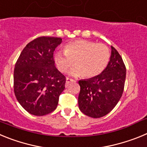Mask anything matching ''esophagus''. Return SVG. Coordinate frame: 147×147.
I'll list each match as a JSON object with an SVG mask.
<instances>
[{
  "label": "esophagus",
  "instance_id": "obj_1",
  "mask_svg": "<svg viewBox=\"0 0 147 147\" xmlns=\"http://www.w3.org/2000/svg\"><path fill=\"white\" fill-rule=\"evenodd\" d=\"M74 82V80H72V79H71V78H68V77H67V78H66V83H65V86H66V87H67V86H68V85H69V84H70V83H71V82Z\"/></svg>",
  "mask_w": 147,
  "mask_h": 147
}]
</instances>
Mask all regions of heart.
I'll use <instances>...</instances> for the list:
<instances>
[{"label": "heart", "instance_id": "obj_1", "mask_svg": "<svg viewBox=\"0 0 147 147\" xmlns=\"http://www.w3.org/2000/svg\"><path fill=\"white\" fill-rule=\"evenodd\" d=\"M110 57V50L105 44L78 40L67 43L65 51H57L54 61L61 72L67 71L74 62L76 67L70 71L72 76L93 78L103 72Z\"/></svg>", "mask_w": 147, "mask_h": 147}]
</instances>
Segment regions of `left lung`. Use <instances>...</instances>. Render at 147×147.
<instances>
[{"instance_id": "obj_1", "label": "left lung", "mask_w": 147, "mask_h": 147, "mask_svg": "<svg viewBox=\"0 0 147 147\" xmlns=\"http://www.w3.org/2000/svg\"><path fill=\"white\" fill-rule=\"evenodd\" d=\"M126 67L116 49L111 46L107 67L99 75L79 81L80 110L92 118H101L115 107L124 91Z\"/></svg>"}]
</instances>
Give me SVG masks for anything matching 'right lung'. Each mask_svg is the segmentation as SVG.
<instances>
[{
    "mask_svg": "<svg viewBox=\"0 0 147 147\" xmlns=\"http://www.w3.org/2000/svg\"><path fill=\"white\" fill-rule=\"evenodd\" d=\"M60 37H40L28 42L17 60L14 70V91L27 112L42 116L57 107L66 78L57 69L54 51Z\"/></svg>",
    "mask_w": 147,
    "mask_h": 147,
    "instance_id": "1",
    "label": "right lung"
}]
</instances>
